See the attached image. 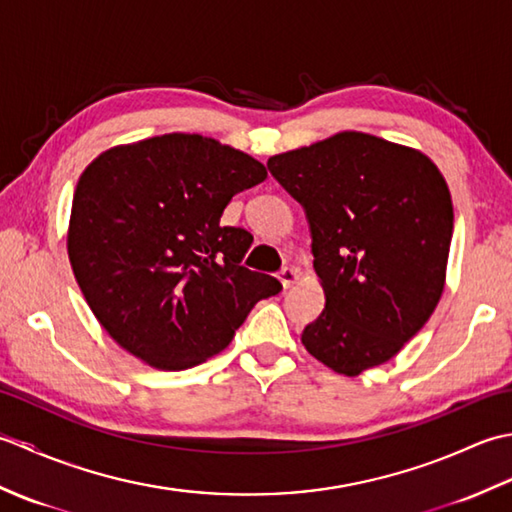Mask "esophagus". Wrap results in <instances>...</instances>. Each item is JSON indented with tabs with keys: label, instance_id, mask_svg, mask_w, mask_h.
Here are the masks:
<instances>
[{
	"label": "esophagus",
	"instance_id": "1",
	"mask_svg": "<svg viewBox=\"0 0 512 512\" xmlns=\"http://www.w3.org/2000/svg\"><path fill=\"white\" fill-rule=\"evenodd\" d=\"M279 281H281V284H284V288H292L299 281V270L292 268V266H286L279 273Z\"/></svg>",
	"mask_w": 512,
	"mask_h": 512
}]
</instances>
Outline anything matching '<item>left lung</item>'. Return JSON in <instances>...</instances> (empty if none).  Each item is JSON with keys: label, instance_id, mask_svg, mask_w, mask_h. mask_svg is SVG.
Masks as SVG:
<instances>
[{"label": "left lung", "instance_id": "8db88e82", "mask_svg": "<svg viewBox=\"0 0 512 512\" xmlns=\"http://www.w3.org/2000/svg\"><path fill=\"white\" fill-rule=\"evenodd\" d=\"M303 211L325 308L301 343L358 376L394 358L436 310L447 279L453 204L422 151L339 132L268 158Z\"/></svg>", "mask_w": 512, "mask_h": 512}]
</instances>
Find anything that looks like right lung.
<instances>
[{"mask_svg": "<svg viewBox=\"0 0 512 512\" xmlns=\"http://www.w3.org/2000/svg\"><path fill=\"white\" fill-rule=\"evenodd\" d=\"M266 167L200 134H162L96 156L76 184L68 257L112 339L156 369L222 352L281 284L242 266L253 235L222 226L235 193Z\"/></svg>", "mask_w": 512, "mask_h": 512, "instance_id": "right-lung-1", "label": "right lung"}]
</instances>
